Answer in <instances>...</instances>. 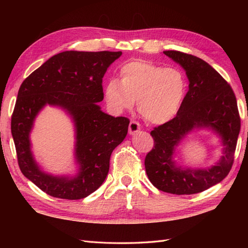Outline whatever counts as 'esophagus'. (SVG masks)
I'll list each match as a JSON object with an SVG mask.
<instances>
[{
    "instance_id": "esophagus-1",
    "label": "esophagus",
    "mask_w": 248,
    "mask_h": 248,
    "mask_svg": "<svg viewBox=\"0 0 248 248\" xmlns=\"http://www.w3.org/2000/svg\"><path fill=\"white\" fill-rule=\"evenodd\" d=\"M140 130V124L138 123V121L131 120V123L129 124V133L131 135H133L135 133H138Z\"/></svg>"
}]
</instances>
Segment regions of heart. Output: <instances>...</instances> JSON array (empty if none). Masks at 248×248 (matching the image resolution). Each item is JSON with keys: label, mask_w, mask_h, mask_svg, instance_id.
I'll return each mask as SVG.
<instances>
[{"label": "heart", "mask_w": 248, "mask_h": 248, "mask_svg": "<svg viewBox=\"0 0 248 248\" xmlns=\"http://www.w3.org/2000/svg\"><path fill=\"white\" fill-rule=\"evenodd\" d=\"M120 81L110 80L104 97L116 112L133 108L150 124L171 120L186 96V78L177 67H163L149 61H131L121 66Z\"/></svg>", "instance_id": "1"}]
</instances>
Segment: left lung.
<instances>
[{
  "instance_id": "obj_1",
  "label": "left lung",
  "mask_w": 248,
  "mask_h": 248,
  "mask_svg": "<svg viewBox=\"0 0 248 248\" xmlns=\"http://www.w3.org/2000/svg\"><path fill=\"white\" fill-rule=\"evenodd\" d=\"M163 53L186 70L188 92L176 117L150 132L155 147L146 155V173L160 191L200 193L224 180L232 167L241 128L238 104L232 88L208 62L179 51ZM196 128L214 130L222 141L223 155L211 168L182 169L172 160L175 147Z\"/></svg>"
}]
</instances>
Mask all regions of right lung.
Segmentation results:
<instances>
[{
	"label": "right lung",
	"mask_w": 248,
	"mask_h": 248,
	"mask_svg": "<svg viewBox=\"0 0 248 248\" xmlns=\"http://www.w3.org/2000/svg\"><path fill=\"white\" fill-rule=\"evenodd\" d=\"M121 52L65 51L52 56L21 84L12 116V134L23 175L50 196L82 199L107 178L109 157L128 133L130 120L113 117L97 103L103 100L102 78ZM46 105L69 113L75 124L76 176H53L36 164L29 133Z\"/></svg>",
	"instance_id": "add662e5"
}]
</instances>
